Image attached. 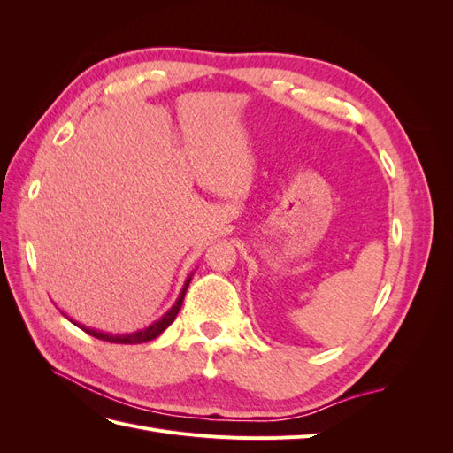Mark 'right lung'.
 <instances>
[{
	"instance_id": "add662e5",
	"label": "right lung",
	"mask_w": 453,
	"mask_h": 453,
	"mask_svg": "<svg viewBox=\"0 0 453 453\" xmlns=\"http://www.w3.org/2000/svg\"><path fill=\"white\" fill-rule=\"evenodd\" d=\"M190 280H193V273H190V276L187 278V281H185V285H183V289H181V295H180V298L175 300V304H173L166 313H164L158 321H155L153 325H149V326L142 328V331H135V333H130V334H111V333L96 331V328H88V326H85V325L75 323L73 319H72V323L77 325L79 328H83V331H85L87 334H90V336H94V338H98V340L111 342V344H143V342L155 340L158 334H162V333L166 331V328L173 323L175 315L180 313V310H181L183 298H185V293H187V287H188Z\"/></svg>"
}]
</instances>
